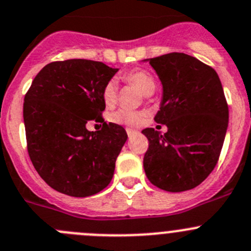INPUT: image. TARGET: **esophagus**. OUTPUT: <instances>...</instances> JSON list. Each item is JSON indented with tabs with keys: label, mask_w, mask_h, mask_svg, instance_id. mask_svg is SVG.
I'll return each mask as SVG.
<instances>
[{
	"label": "esophagus",
	"mask_w": 251,
	"mask_h": 251,
	"mask_svg": "<svg viewBox=\"0 0 251 251\" xmlns=\"http://www.w3.org/2000/svg\"><path fill=\"white\" fill-rule=\"evenodd\" d=\"M126 132H127L128 137H131L132 135H135L136 130H133V128H126Z\"/></svg>",
	"instance_id": "esophagus-1"
}]
</instances>
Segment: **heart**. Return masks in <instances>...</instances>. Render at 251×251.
<instances>
[{
    "label": "heart",
    "instance_id": "1",
    "mask_svg": "<svg viewBox=\"0 0 251 251\" xmlns=\"http://www.w3.org/2000/svg\"><path fill=\"white\" fill-rule=\"evenodd\" d=\"M123 78L127 83L137 87L145 96H151V94L154 93L155 88H157V82H155L153 75L150 74L148 71H145V70H133V71L124 75ZM101 97H103L105 105L111 106L116 103L118 84L114 79L106 82L103 92H101ZM143 118H145L143 113L136 110H128V109H119V110L111 113L110 116H109L111 123L126 126H138L142 123Z\"/></svg>",
    "mask_w": 251,
    "mask_h": 251
}]
</instances>
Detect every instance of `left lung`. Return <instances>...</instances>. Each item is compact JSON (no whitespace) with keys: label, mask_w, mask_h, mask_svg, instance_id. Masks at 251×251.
<instances>
[{"label":"left lung","mask_w":251,"mask_h":251,"mask_svg":"<svg viewBox=\"0 0 251 251\" xmlns=\"http://www.w3.org/2000/svg\"><path fill=\"white\" fill-rule=\"evenodd\" d=\"M163 84L154 121L148 127L143 168L154 186L169 193L191 190L215 169L228 126V104L217 72L196 57L170 52L150 58Z\"/></svg>","instance_id":"1"}]
</instances>
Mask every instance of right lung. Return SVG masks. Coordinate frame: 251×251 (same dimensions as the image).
<instances>
[{"label":"right lung","instance_id":"1","mask_svg":"<svg viewBox=\"0 0 251 251\" xmlns=\"http://www.w3.org/2000/svg\"><path fill=\"white\" fill-rule=\"evenodd\" d=\"M116 72L99 61H53L36 75L24 97L28 154L41 179L58 193L92 196L113 179L127 133L104 121L101 92ZM89 120L100 122L101 130H87Z\"/></svg>","mask_w":251,"mask_h":251}]
</instances>
